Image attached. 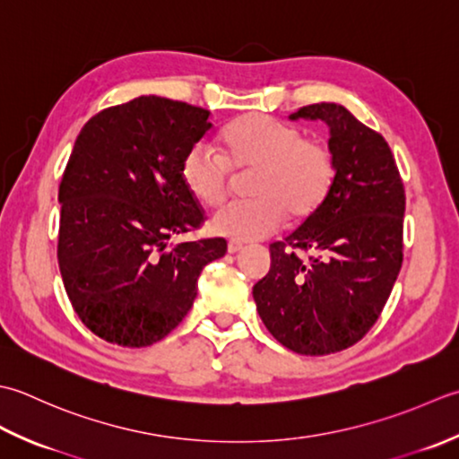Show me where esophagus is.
<instances>
[{"label":"esophagus","instance_id":"esophagus-1","mask_svg":"<svg viewBox=\"0 0 459 459\" xmlns=\"http://www.w3.org/2000/svg\"><path fill=\"white\" fill-rule=\"evenodd\" d=\"M243 249V246H241V243L239 241H230L228 243V251H230V254H238V251H241Z\"/></svg>","mask_w":459,"mask_h":459}]
</instances>
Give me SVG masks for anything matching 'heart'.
I'll return each instance as SVG.
<instances>
[{
    "instance_id": "1",
    "label": "heart",
    "mask_w": 459,
    "mask_h": 459,
    "mask_svg": "<svg viewBox=\"0 0 459 459\" xmlns=\"http://www.w3.org/2000/svg\"><path fill=\"white\" fill-rule=\"evenodd\" d=\"M230 170L251 172L254 200L230 204L212 220V230L233 241H255L293 221L311 218L331 192L334 164L329 148L303 138L297 126L251 112L223 130L220 154L195 144L180 164L182 182L205 208L228 198Z\"/></svg>"
}]
</instances>
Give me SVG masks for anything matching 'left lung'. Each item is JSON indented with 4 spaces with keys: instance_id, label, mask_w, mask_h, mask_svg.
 <instances>
[{
    "instance_id": "left-lung-1",
    "label": "left lung",
    "mask_w": 459,
    "mask_h": 459,
    "mask_svg": "<svg viewBox=\"0 0 459 459\" xmlns=\"http://www.w3.org/2000/svg\"><path fill=\"white\" fill-rule=\"evenodd\" d=\"M289 118L329 126L334 178L321 208L271 243L254 299L283 347L321 357L352 347L378 321L402 267L406 195L386 140L344 107L316 102Z\"/></svg>"
}]
</instances>
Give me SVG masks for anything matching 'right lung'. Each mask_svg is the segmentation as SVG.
<instances>
[{
  "mask_svg": "<svg viewBox=\"0 0 459 459\" xmlns=\"http://www.w3.org/2000/svg\"><path fill=\"white\" fill-rule=\"evenodd\" d=\"M210 128V110L151 95L100 110L74 140L57 259L74 313L102 341H162L192 308L202 269L226 255L223 238L168 246L204 221L180 164Z\"/></svg>",
  "mask_w": 459,
  "mask_h": 459,
  "instance_id": "add662e5",
  "label": "right lung"
}]
</instances>
